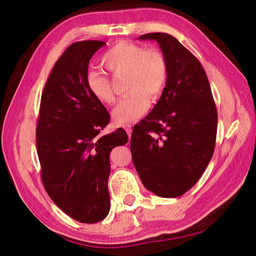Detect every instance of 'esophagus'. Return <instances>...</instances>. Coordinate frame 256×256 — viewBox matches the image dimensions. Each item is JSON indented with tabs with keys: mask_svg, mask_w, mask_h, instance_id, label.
<instances>
[{
	"mask_svg": "<svg viewBox=\"0 0 256 256\" xmlns=\"http://www.w3.org/2000/svg\"><path fill=\"white\" fill-rule=\"evenodd\" d=\"M124 128H125V131H126L128 138H131V134H132V126H131V125H128V124L125 125Z\"/></svg>",
	"mask_w": 256,
	"mask_h": 256,
	"instance_id": "34e87169",
	"label": "esophagus"
}]
</instances>
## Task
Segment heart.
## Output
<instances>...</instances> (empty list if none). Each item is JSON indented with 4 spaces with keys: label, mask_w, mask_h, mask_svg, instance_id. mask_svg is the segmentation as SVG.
<instances>
[{
    "label": "heart",
    "mask_w": 256,
    "mask_h": 256,
    "mask_svg": "<svg viewBox=\"0 0 256 256\" xmlns=\"http://www.w3.org/2000/svg\"><path fill=\"white\" fill-rule=\"evenodd\" d=\"M102 63L112 73H126L130 92L112 112L115 124L128 125L140 118L150 106V98H158L168 80V64L157 50L130 42H118L102 56ZM86 86L97 102L110 105L115 102L110 79L100 71L90 70Z\"/></svg>",
    "instance_id": "1"
}]
</instances>
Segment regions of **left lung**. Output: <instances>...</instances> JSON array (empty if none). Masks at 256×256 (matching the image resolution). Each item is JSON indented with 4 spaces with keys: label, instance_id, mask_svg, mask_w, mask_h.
Segmentation results:
<instances>
[{
    "label": "left lung",
    "instance_id": "1",
    "mask_svg": "<svg viewBox=\"0 0 256 256\" xmlns=\"http://www.w3.org/2000/svg\"><path fill=\"white\" fill-rule=\"evenodd\" d=\"M138 40H157L168 64L162 97L134 126V167L150 192L177 198L192 188L214 151L216 104L201 63L175 37L151 32Z\"/></svg>",
    "mask_w": 256,
    "mask_h": 256
}]
</instances>
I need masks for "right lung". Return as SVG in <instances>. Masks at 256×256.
Wrapping results in <instances>:
<instances>
[{
  "instance_id": "right-lung-1",
  "label": "right lung",
  "mask_w": 256,
  "mask_h": 256,
  "mask_svg": "<svg viewBox=\"0 0 256 256\" xmlns=\"http://www.w3.org/2000/svg\"><path fill=\"white\" fill-rule=\"evenodd\" d=\"M104 45L73 42L56 60L42 94L36 128L46 192L60 210L84 224L102 222L110 212V154L128 141L123 128L99 136L110 116L86 86L89 60Z\"/></svg>"
}]
</instances>
